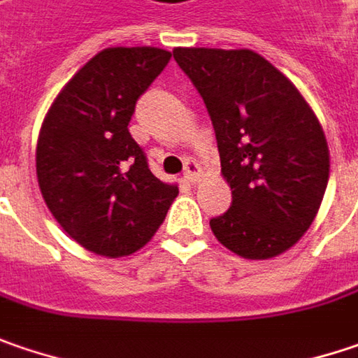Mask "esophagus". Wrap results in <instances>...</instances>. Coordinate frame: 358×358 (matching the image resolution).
Wrapping results in <instances>:
<instances>
[{"mask_svg": "<svg viewBox=\"0 0 358 358\" xmlns=\"http://www.w3.org/2000/svg\"><path fill=\"white\" fill-rule=\"evenodd\" d=\"M199 175H201L199 165H197L195 161H191V159H189L187 163H185V171H183V177H185V181H187V183H191V185H195V183L199 181Z\"/></svg>", "mask_w": 358, "mask_h": 358, "instance_id": "obj_1", "label": "esophagus"}]
</instances>
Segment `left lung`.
Here are the masks:
<instances>
[{"instance_id":"8db88e82","label":"left lung","mask_w":358,"mask_h":358,"mask_svg":"<svg viewBox=\"0 0 358 358\" xmlns=\"http://www.w3.org/2000/svg\"><path fill=\"white\" fill-rule=\"evenodd\" d=\"M211 117L231 207L211 231L245 259L290 250L320 209L331 152L310 104L254 50L175 48Z\"/></svg>"}]
</instances>
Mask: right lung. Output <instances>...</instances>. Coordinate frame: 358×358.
I'll use <instances>...</instances> for the list:
<instances>
[{
    "label": "right lung",
    "instance_id": "1",
    "mask_svg": "<svg viewBox=\"0 0 358 358\" xmlns=\"http://www.w3.org/2000/svg\"><path fill=\"white\" fill-rule=\"evenodd\" d=\"M151 45L106 48L68 80L45 115L36 175L45 206L84 250L131 256L163 224L179 187L157 179L129 133L138 96L169 64Z\"/></svg>",
    "mask_w": 358,
    "mask_h": 358
}]
</instances>
